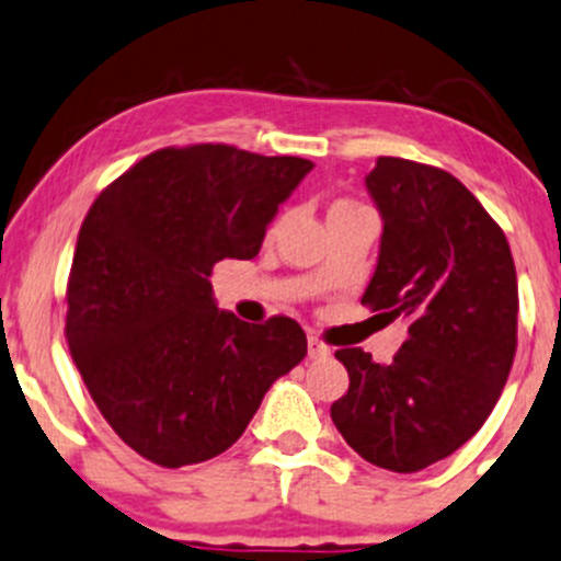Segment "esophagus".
I'll list each match as a JSON object with an SVG mask.
<instances>
[{"instance_id":"obj_1","label":"esophagus","mask_w":561,"mask_h":561,"mask_svg":"<svg viewBox=\"0 0 561 561\" xmlns=\"http://www.w3.org/2000/svg\"><path fill=\"white\" fill-rule=\"evenodd\" d=\"M309 357L311 359H325L330 357V346L325 341H320L317 335H309Z\"/></svg>"}]
</instances>
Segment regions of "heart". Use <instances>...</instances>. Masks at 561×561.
<instances>
[{"label":"heart","mask_w":561,"mask_h":561,"mask_svg":"<svg viewBox=\"0 0 561 561\" xmlns=\"http://www.w3.org/2000/svg\"><path fill=\"white\" fill-rule=\"evenodd\" d=\"M350 206H357V204L344 202V198H341V202H335V204H333V209H350Z\"/></svg>","instance_id":"heart-1"}]
</instances>
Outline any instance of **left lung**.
<instances>
[{
    "label": "left lung",
    "mask_w": 561,
    "mask_h": 561,
    "mask_svg": "<svg viewBox=\"0 0 561 561\" xmlns=\"http://www.w3.org/2000/svg\"><path fill=\"white\" fill-rule=\"evenodd\" d=\"M385 217L363 306L409 320L389 363L335 357L350 389L330 405L346 444L376 468L416 473L473 438L516 357L518 285L503 228L449 172L379 158L365 176Z\"/></svg>",
    "instance_id": "obj_1"
}]
</instances>
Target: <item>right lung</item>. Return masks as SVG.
Wrapping results in <instances>:
<instances>
[{"label":"right lung","mask_w":561,"mask_h":561,"mask_svg":"<svg viewBox=\"0 0 561 561\" xmlns=\"http://www.w3.org/2000/svg\"><path fill=\"white\" fill-rule=\"evenodd\" d=\"M314 163L233 145L163 147L88 209L67 279V344L93 403L139 457L206 462L306 357L285 314L263 325L211 304L220 261H250Z\"/></svg>","instance_id":"1"}]
</instances>
